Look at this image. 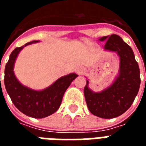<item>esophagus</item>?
Instances as JSON below:
<instances>
[{
	"instance_id": "obj_1",
	"label": "esophagus",
	"mask_w": 146,
	"mask_h": 146,
	"mask_svg": "<svg viewBox=\"0 0 146 146\" xmlns=\"http://www.w3.org/2000/svg\"><path fill=\"white\" fill-rule=\"evenodd\" d=\"M76 72L78 73V74H82V73H84V70L83 68H81V67H78V68H76Z\"/></svg>"
}]
</instances>
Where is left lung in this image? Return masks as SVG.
<instances>
[{"instance_id":"1","label":"left lung","mask_w":146,"mask_h":146,"mask_svg":"<svg viewBox=\"0 0 146 146\" xmlns=\"http://www.w3.org/2000/svg\"><path fill=\"white\" fill-rule=\"evenodd\" d=\"M104 50L116 52L119 58V73L114 81L102 92L89 88L88 80L84 89L89 111L96 116L111 119L125 113L135 100L140 88V70L131 48L118 35L102 36Z\"/></svg>"}]
</instances>
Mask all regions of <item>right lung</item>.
<instances>
[{
	"label": "right lung",
	"instance_id": "obj_1",
	"mask_svg": "<svg viewBox=\"0 0 146 146\" xmlns=\"http://www.w3.org/2000/svg\"><path fill=\"white\" fill-rule=\"evenodd\" d=\"M37 42L38 40H33L27 43L11 52L5 66V85L13 104L20 112L33 118H44L58 110L64 93L78 75L72 73L62 76L51 85L40 91L33 90L22 84L15 75V62L23 48Z\"/></svg>",
	"mask_w": 146,
	"mask_h": 146
}]
</instances>
